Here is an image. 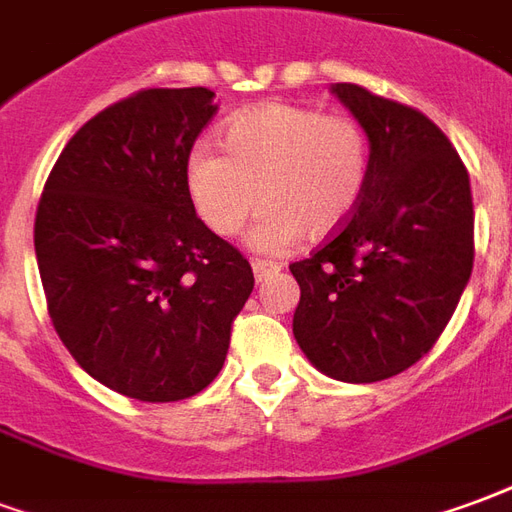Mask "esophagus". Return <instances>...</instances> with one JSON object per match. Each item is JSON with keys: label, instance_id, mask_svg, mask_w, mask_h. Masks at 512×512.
Segmentation results:
<instances>
[{"label": "esophagus", "instance_id": "1", "mask_svg": "<svg viewBox=\"0 0 512 512\" xmlns=\"http://www.w3.org/2000/svg\"><path fill=\"white\" fill-rule=\"evenodd\" d=\"M278 270H281V267L272 264V261H253V278H256V283L267 281V278H272Z\"/></svg>", "mask_w": 512, "mask_h": 512}]
</instances>
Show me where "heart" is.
<instances>
[{
  "mask_svg": "<svg viewBox=\"0 0 512 512\" xmlns=\"http://www.w3.org/2000/svg\"><path fill=\"white\" fill-rule=\"evenodd\" d=\"M226 149L196 147L185 166L193 210L218 237H237L270 204L251 234L256 251L281 253L305 237H333L360 210L371 144L346 114L297 103H261L223 125Z\"/></svg>",
  "mask_w": 512,
  "mask_h": 512,
  "instance_id": "1",
  "label": "heart"
}]
</instances>
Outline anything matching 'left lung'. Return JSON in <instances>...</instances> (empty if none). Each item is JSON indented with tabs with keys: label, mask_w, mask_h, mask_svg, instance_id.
Here are the masks:
<instances>
[{
	"label": "left lung",
	"mask_w": 512,
	"mask_h": 512,
	"mask_svg": "<svg viewBox=\"0 0 512 512\" xmlns=\"http://www.w3.org/2000/svg\"><path fill=\"white\" fill-rule=\"evenodd\" d=\"M363 125L371 174L360 210L311 259L294 261V338L324 376L382 382L414 365L450 322L475 259L469 174L417 108L333 84Z\"/></svg>",
	"instance_id": "obj_1"
}]
</instances>
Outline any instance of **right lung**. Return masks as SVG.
I'll return each mask as SVG.
<instances>
[{
	"mask_svg": "<svg viewBox=\"0 0 512 512\" xmlns=\"http://www.w3.org/2000/svg\"><path fill=\"white\" fill-rule=\"evenodd\" d=\"M204 87L144 89L67 141L37 204L35 253L67 352L149 404L201 393L223 368L253 270L212 234L185 185L218 106Z\"/></svg>",
	"mask_w": 512,
	"mask_h": 512,
	"instance_id": "obj_1",
	"label": "right lung"
}]
</instances>
